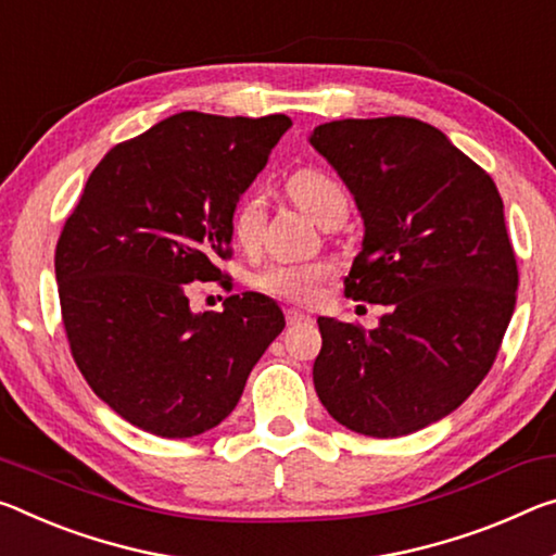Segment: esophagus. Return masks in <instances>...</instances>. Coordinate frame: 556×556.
<instances>
[{"label":"esophagus","instance_id":"1","mask_svg":"<svg viewBox=\"0 0 556 556\" xmlns=\"http://www.w3.org/2000/svg\"><path fill=\"white\" fill-rule=\"evenodd\" d=\"M306 321H312V316H309V314H304V312H296V309H287V324H289V326L306 324Z\"/></svg>","mask_w":556,"mask_h":556}]
</instances>
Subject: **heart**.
<instances>
[{
	"instance_id": "1",
	"label": "heart",
	"mask_w": 556,
	"mask_h": 556,
	"mask_svg": "<svg viewBox=\"0 0 556 556\" xmlns=\"http://www.w3.org/2000/svg\"><path fill=\"white\" fill-rule=\"evenodd\" d=\"M289 195H292L306 213H309L316 223L324 225L331 215L346 207V192L341 185L321 170H296L289 178ZM264 213H267V202H264V192L260 188L247 190L244 195L237 200L230 217V230L235 242L240 247H254L260 242L262 227H264ZM333 275L331 262H269L254 275L252 285L260 292L285 299V302L296 304H312L319 296L324 281Z\"/></svg>"
}]
</instances>
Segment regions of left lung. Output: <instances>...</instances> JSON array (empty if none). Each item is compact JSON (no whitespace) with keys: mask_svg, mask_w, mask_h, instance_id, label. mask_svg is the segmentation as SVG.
<instances>
[{"mask_svg":"<svg viewBox=\"0 0 556 556\" xmlns=\"http://www.w3.org/2000/svg\"><path fill=\"white\" fill-rule=\"evenodd\" d=\"M309 143L364 219L346 296L389 306L371 331L316 319V395L354 433H416L478 389L513 319L519 275L497 185L416 118L331 121Z\"/></svg>","mask_w":556,"mask_h":556,"instance_id":"left-lung-1","label":"left lung"}]
</instances>
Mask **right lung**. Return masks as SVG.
Wrapping results in <instances>:
<instances>
[{
	"label": "right lung",
	"instance_id": "add662e5",
	"mask_svg": "<svg viewBox=\"0 0 556 556\" xmlns=\"http://www.w3.org/2000/svg\"><path fill=\"white\" fill-rule=\"evenodd\" d=\"M289 126L281 113H175L103 155L61 230L54 267L72 356L93 393L146 433L219 426L285 329L257 292L192 314L185 285L223 277L232 210Z\"/></svg>",
	"mask_w": 556,
	"mask_h": 556
}]
</instances>
